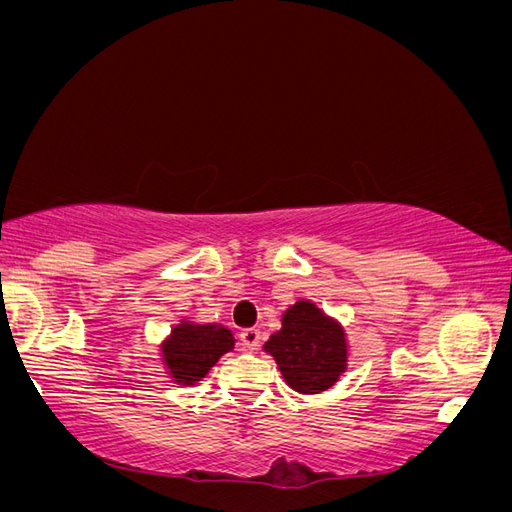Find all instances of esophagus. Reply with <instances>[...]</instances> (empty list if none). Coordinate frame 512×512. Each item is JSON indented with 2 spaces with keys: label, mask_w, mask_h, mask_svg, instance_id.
Returning a JSON list of instances; mask_svg holds the SVG:
<instances>
[{
  "label": "esophagus",
  "mask_w": 512,
  "mask_h": 512,
  "mask_svg": "<svg viewBox=\"0 0 512 512\" xmlns=\"http://www.w3.org/2000/svg\"><path fill=\"white\" fill-rule=\"evenodd\" d=\"M241 344H243V348H245L247 352L256 350L258 344H260V329H256V327L243 329V331H241Z\"/></svg>",
  "instance_id": "obj_1"
}]
</instances>
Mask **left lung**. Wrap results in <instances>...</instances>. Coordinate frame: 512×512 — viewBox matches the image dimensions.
I'll list each match as a JSON object with an SVG mask.
<instances>
[{"mask_svg":"<svg viewBox=\"0 0 512 512\" xmlns=\"http://www.w3.org/2000/svg\"><path fill=\"white\" fill-rule=\"evenodd\" d=\"M290 389L303 395L329 391L348 369V337L342 324L301 299L282 314V329L265 342Z\"/></svg>","mask_w":512,"mask_h":512,"instance_id":"1","label":"left lung"}]
</instances>
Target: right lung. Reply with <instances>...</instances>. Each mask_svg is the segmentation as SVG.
I'll use <instances>...</instances> for the list:
<instances>
[{
    "label": "right lung",
    "mask_w": 512,
    "mask_h": 512,
    "mask_svg": "<svg viewBox=\"0 0 512 512\" xmlns=\"http://www.w3.org/2000/svg\"><path fill=\"white\" fill-rule=\"evenodd\" d=\"M232 348L235 337L222 324H198L183 318L160 344V354L170 382L194 386Z\"/></svg>",
    "instance_id": "right-lung-1"
}]
</instances>
